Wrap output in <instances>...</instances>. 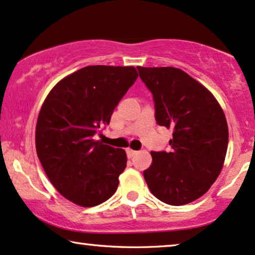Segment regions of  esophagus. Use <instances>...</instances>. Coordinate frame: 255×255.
I'll use <instances>...</instances> for the list:
<instances>
[{"label": "esophagus", "mask_w": 255, "mask_h": 255, "mask_svg": "<svg viewBox=\"0 0 255 255\" xmlns=\"http://www.w3.org/2000/svg\"><path fill=\"white\" fill-rule=\"evenodd\" d=\"M127 154H128V158H132V157L134 156V154H137V151L131 150V148H128V150H127Z\"/></svg>", "instance_id": "34e87169"}]
</instances>
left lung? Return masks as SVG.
<instances>
[{
  "instance_id": "8db88e82",
  "label": "left lung",
  "mask_w": 255,
  "mask_h": 255,
  "mask_svg": "<svg viewBox=\"0 0 255 255\" xmlns=\"http://www.w3.org/2000/svg\"><path fill=\"white\" fill-rule=\"evenodd\" d=\"M137 69L153 97L157 124L173 131L170 150L151 152L145 181L165 204L192 203L207 192L223 168L229 144L223 109L206 88L180 69Z\"/></svg>"
}]
</instances>
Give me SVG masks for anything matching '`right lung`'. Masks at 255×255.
I'll list each match as a JSON object with an SVG mask.
<instances>
[{
	"mask_svg": "<svg viewBox=\"0 0 255 255\" xmlns=\"http://www.w3.org/2000/svg\"><path fill=\"white\" fill-rule=\"evenodd\" d=\"M138 77L133 67L89 65L49 92L36 125V151L56 190L79 206L107 201L127 167V153L95 140Z\"/></svg>",
	"mask_w": 255,
	"mask_h": 255,
	"instance_id": "obj_1",
	"label": "right lung"
}]
</instances>
